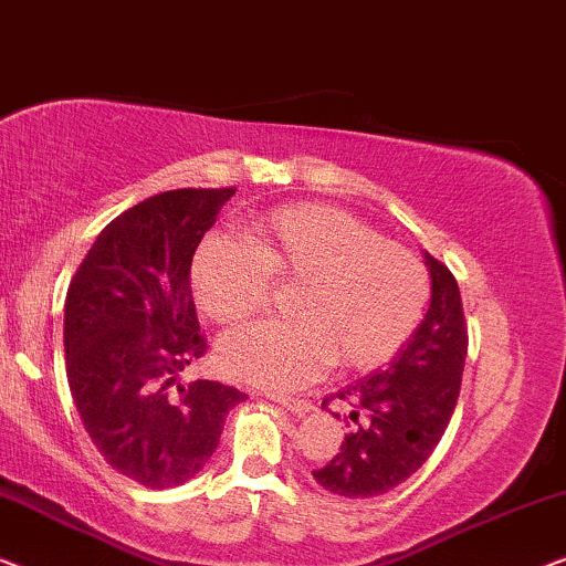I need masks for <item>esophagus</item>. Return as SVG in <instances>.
<instances>
[{"label":"esophagus","instance_id":"34e87169","mask_svg":"<svg viewBox=\"0 0 566 566\" xmlns=\"http://www.w3.org/2000/svg\"><path fill=\"white\" fill-rule=\"evenodd\" d=\"M269 400L280 402L282 408L292 412V416H305V412L313 410V402L310 400H292V397H280V395H269Z\"/></svg>","mask_w":566,"mask_h":566}]
</instances>
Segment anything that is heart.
<instances>
[{
	"label": "heart",
	"instance_id": "b5f03b06",
	"mask_svg": "<svg viewBox=\"0 0 566 566\" xmlns=\"http://www.w3.org/2000/svg\"><path fill=\"white\" fill-rule=\"evenodd\" d=\"M245 238L249 245L212 235L197 249V307L214 323L233 325L266 307L272 284L297 292L292 323H256L220 340V369L238 381L297 389L333 359L340 369H374L423 315L428 274L420 259L346 210L280 207L251 222Z\"/></svg>",
	"mask_w": 566,
	"mask_h": 566
}]
</instances>
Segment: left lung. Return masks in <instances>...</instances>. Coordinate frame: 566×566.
Masks as SVG:
<instances>
[{
	"mask_svg": "<svg viewBox=\"0 0 566 566\" xmlns=\"http://www.w3.org/2000/svg\"><path fill=\"white\" fill-rule=\"evenodd\" d=\"M426 266L431 305L416 333L387 369L336 392L352 405L354 428L336 457L313 472L336 495L377 497L395 490L426 464L449 428L467 359L464 307L449 269L431 253Z\"/></svg>",
	"mask_w": 566,
	"mask_h": 566,
	"instance_id": "left-lung-1",
	"label": "left lung"
}]
</instances>
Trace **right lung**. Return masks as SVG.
<instances>
[{
	"mask_svg": "<svg viewBox=\"0 0 566 566\" xmlns=\"http://www.w3.org/2000/svg\"><path fill=\"white\" fill-rule=\"evenodd\" d=\"M222 189H171L109 222L71 280L63 348L71 397L102 457L127 480L169 490L218 449L245 392L220 381L179 385L207 340L189 286L192 259Z\"/></svg>",
	"mask_w": 566,
	"mask_h": 566,
	"instance_id": "1",
	"label": "right lung"
}]
</instances>
